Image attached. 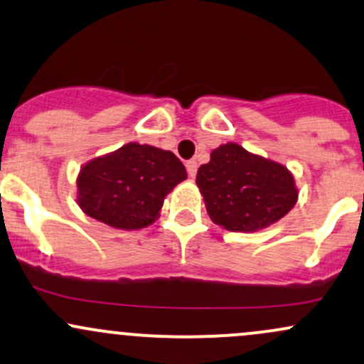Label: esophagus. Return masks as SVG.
<instances>
[{"label":"esophagus","instance_id":"34e87169","mask_svg":"<svg viewBox=\"0 0 364 364\" xmlns=\"http://www.w3.org/2000/svg\"><path fill=\"white\" fill-rule=\"evenodd\" d=\"M197 161H188L186 162V171H188L190 178H195L197 176Z\"/></svg>","mask_w":364,"mask_h":364}]
</instances>
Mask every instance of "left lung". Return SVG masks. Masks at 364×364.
<instances>
[{
  "instance_id": "obj_1",
  "label": "left lung",
  "mask_w": 364,
  "mask_h": 364,
  "mask_svg": "<svg viewBox=\"0 0 364 364\" xmlns=\"http://www.w3.org/2000/svg\"><path fill=\"white\" fill-rule=\"evenodd\" d=\"M197 186L207 214L230 231H257L279 221L299 197L292 173L282 164L226 143L198 167Z\"/></svg>"
}]
</instances>
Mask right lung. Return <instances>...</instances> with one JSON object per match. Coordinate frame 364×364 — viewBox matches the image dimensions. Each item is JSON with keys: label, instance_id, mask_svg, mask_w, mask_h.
Listing matches in <instances>:
<instances>
[{"label": "right lung", "instance_id": "right-lung-1", "mask_svg": "<svg viewBox=\"0 0 364 364\" xmlns=\"http://www.w3.org/2000/svg\"><path fill=\"white\" fill-rule=\"evenodd\" d=\"M185 179V166L173 151L127 143L82 166L77 203L100 223L139 230L159 218L166 195Z\"/></svg>", "mask_w": 364, "mask_h": 364}]
</instances>
